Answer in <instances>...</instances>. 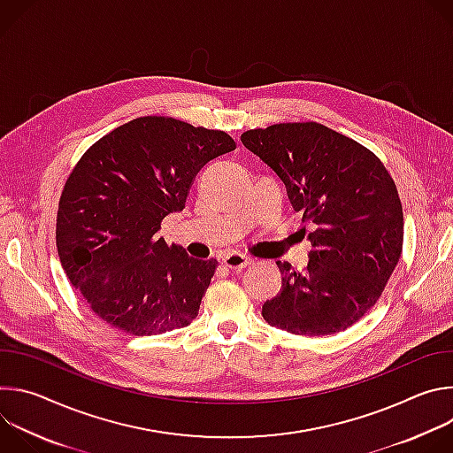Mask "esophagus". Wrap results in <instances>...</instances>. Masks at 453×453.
<instances>
[{"label": "esophagus", "mask_w": 453, "mask_h": 453, "mask_svg": "<svg viewBox=\"0 0 453 453\" xmlns=\"http://www.w3.org/2000/svg\"><path fill=\"white\" fill-rule=\"evenodd\" d=\"M252 260L243 254H238V252H231L224 257V265L229 267V269H243L247 265H250Z\"/></svg>", "instance_id": "34e87169"}]
</instances>
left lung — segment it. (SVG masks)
<instances>
[{"instance_id":"obj_1","label":"left lung","mask_w":453,"mask_h":453,"mask_svg":"<svg viewBox=\"0 0 453 453\" xmlns=\"http://www.w3.org/2000/svg\"><path fill=\"white\" fill-rule=\"evenodd\" d=\"M240 140L313 227L304 273L276 262L281 290L264 319L294 335L344 332L374 306L400 262L403 211L393 177L371 150L315 121L254 128Z\"/></svg>"}]
</instances>
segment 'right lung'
I'll list each match as a JSON object with an SVG mask.
<instances>
[{"label":"right lung","mask_w":453,"mask_h":453,"mask_svg":"<svg viewBox=\"0 0 453 453\" xmlns=\"http://www.w3.org/2000/svg\"><path fill=\"white\" fill-rule=\"evenodd\" d=\"M236 149L222 131L143 116L98 140L64 186L57 213L62 269L91 310L131 335L188 326L217 260H197L159 238L182 211L196 175Z\"/></svg>","instance_id":"add662e5"}]
</instances>
